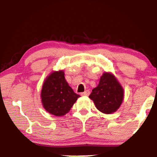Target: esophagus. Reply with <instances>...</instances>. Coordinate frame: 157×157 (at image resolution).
Masks as SVG:
<instances>
[{
    "mask_svg": "<svg viewBox=\"0 0 157 157\" xmlns=\"http://www.w3.org/2000/svg\"><path fill=\"white\" fill-rule=\"evenodd\" d=\"M90 94V92L89 90H86V91H85L83 93H81V95H82V96H87V95H89Z\"/></svg>",
    "mask_w": 157,
    "mask_h": 157,
    "instance_id": "esophagus-1",
    "label": "esophagus"
}]
</instances>
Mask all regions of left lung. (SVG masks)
Wrapping results in <instances>:
<instances>
[{
  "label": "left lung",
  "mask_w": 157,
  "mask_h": 157,
  "mask_svg": "<svg viewBox=\"0 0 157 157\" xmlns=\"http://www.w3.org/2000/svg\"><path fill=\"white\" fill-rule=\"evenodd\" d=\"M89 98L100 111L111 114L120 108L124 99V89L113 73L105 72Z\"/></svg>",
  "instance_id": "left-lung-1"
}]
</instances>
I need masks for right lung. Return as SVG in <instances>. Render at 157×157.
<instances>
[{
    "instance_id": "obj_1",
    "label": "right lung",
    "mask_w": 157,
    "mask_h": 157,
    "mask_svg": "<svg viewBox=\"0 0 157 157\" xmlns=\"http://www.w3.org/2000/svg\"><path fill=\"white\" fill-rule=\"evenodd\" d=\"M79 97L66 82L63 70L50 73L42 85V105L46 111L55 116L68 113Z\"/></svg>"
}]
</instances>
